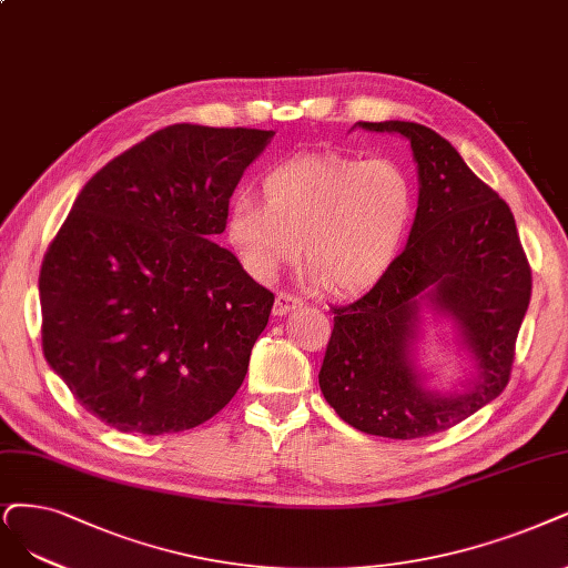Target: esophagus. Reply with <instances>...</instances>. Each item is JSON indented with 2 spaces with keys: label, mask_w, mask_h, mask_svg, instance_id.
Returning a JSON list of instances; mask_svg holds the SVG:
<instances>
[{
  "label": "esophagus",
  "mask_w": 568,
  "mask_h": 568,
  "mask_svg": "<svg viewBox=\"0 0 568 568\" xmlns=\"http://www.w3.org/2000/svg\"><path fill=\"white\" fill-rule=\"evenodd\" d=\"M304 302L292 295V292H281V295H276V302H273V316H285V313L300 308Z\"/></svg>",
  "instance_id": "obj_1"
}]
</instances>
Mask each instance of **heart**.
I'll return each instance as SVG.
<instances>
[{
    "mask_svg": "<svg viewBox=\"0 0 568 568\" xmlns=\"http://www.w3.org/2000/svg\"><path fill=\"white\" fill-rule=\"evenodd\" d=\"M262 201L241 196L226 239L245 268L268 281L300 257L323 292L358 295L379 283L409 239L416 186L393 159L295 154L271 165Z\"/></svg>",
    "mask_w": 568,
    "mask_h": 568,
    "instance_id": "heart-1",
    "label": "heart"
}]
</instances>
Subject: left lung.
<instances>
[{"mask_svg": "<svg viewBox=\"0 0 568 568\" xmlns=\"http://www.w3.org/2000/svg\"><path fill=\"white\" fill-rule=\"evenodd\" d=\"M358 125L409 140L418 207L409 241L386 276L358 302L332 311L318 382L348 426L416 439L466 422L508 386L531 300V266L508 203L443 135L412 121ZM422 301L457 323L476 363L466 392L437 394L423 386L410 358Z\"/></svg>", "mask_w": 568, "mask_h": 568, "instance_id": "obj_1", "label": "left lung"}]
</instances>
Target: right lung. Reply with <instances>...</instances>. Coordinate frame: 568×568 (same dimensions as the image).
Wrapping results in <instances>:
<instances>
[{"label":"right lung","instance_id":"add662e5","mask_svg":"<svg viewBox=\"0 0 568 568\" xmlns=\"http://www.w3.org/2000/svg\"><path fill=\"white\" fill-rule=\"evenodd\" d=\"M271 138L175 123L83 184L41 262V348L102 424L189 430L241 388L273 292L215 236Z\"/></svg>","mask_w":568,"mask_h":568}]
</instances>
